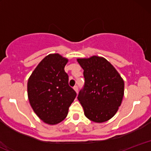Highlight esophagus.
Returning <instances> with one entry per match:
<instances>
[{"label":"esophagus","instance_id":"34e87169","mask_svg":"<svg viewBox=\"0 0 151 151\" xmlns=\"http://www.w3.org/2000/svg\"><path fill=\"white\" fill-rule=\"evenodd\" d=\"M74 89L75 90V91H76V92L78 93V91H79V89H78V86H77V85L74 86Z\"/></svg>","mask_w":151,"mask_h":151}]
</instances>
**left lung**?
Masks as SVG:
<instances>
[{"label": "left lung", "instance_id": "left-lung-1", "mask_svg": "<svg viewBox=\"0 0 151 151\" xmlns=\"http://www.w3.org/2000/svg\"><path fill=\"white\" fill-rule=\"evenodd\" d=\"M84 70V84L77 99L89 120L102 123L115 115L124 93V81L113 65L103 58L77 59Z\"/></svg>", "mask_w": 151, "mask_h": 151}]
</instances>
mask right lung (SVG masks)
Here are the masks:
<instances>
[{
    "instance_id": "right-lung-1",
    "label": "right lung",
    "mask_w": 151,
    "mask_h": 151,
    "mask_svg": "<svg viewBox=\"0 0 151 151\" xmlns=\"http://www.w3.org/2000/svg\"><path fill=\"white\" fill-rule=\"evenodd\" d=\"M67 62L59 54L47 55L28 79L29 101L35 113L46 124L53 125L63 121L77 96L64 70Z\"/></svg>"
}]
</instances>
